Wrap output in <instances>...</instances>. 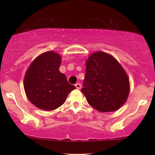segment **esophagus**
Wrapping results in <instances>:
<instances>
[{
  "label": "esophagus",
  "mask_w": 155,
  "mask_h": 155,
  "mask_svg": "<svg viewBox=\"0 0 155 155\" xmlns=\"http://www.w3.org/2000/svg\"><path fill=\"white\" fill-rule=\"evenodd\" d=\"M75 87H76V88L79 89V90H80V89L81 88V84H80V83H76Z\"/></svg>",
  "instance_id": "obj_1"
}]
</instances>
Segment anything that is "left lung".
Wrapping results in <instances>:
<instances>
[{"mask_svg":"<svg viewBox=\"0 0 155 155\" xmlns=\"http://www.w3.org/2000/svg\"><path fill=\"white\" fill-rule=\"evenodd\" d=\"M81 92L89 104L101 112L119 109L128 98V75L111 55L96 52L89 57Z\"/></svg>","mask_w":155,"mask_h":155,"instance_id":"1","label":"left lung"}]
</instances>
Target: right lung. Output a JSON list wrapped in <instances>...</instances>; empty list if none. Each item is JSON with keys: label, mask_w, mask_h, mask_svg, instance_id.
<instances>
[{"label": "right lung", "mask_w": 155, "mask_h": 155, "mask_svg": "<svg viewBox=\"0 0 155 155\" xmlns=\"http://www.w3.org/2000/svg\"><path fill=\"white\" fill-rule=\"evenodd\" d=\"M61 58L54 51L44 53L31 63L24 80L29 101L39 109L52 111L64 103L75 87L59 71Z\"/></svg>", "instance_id": "right-lung-1"}]
</instances>
